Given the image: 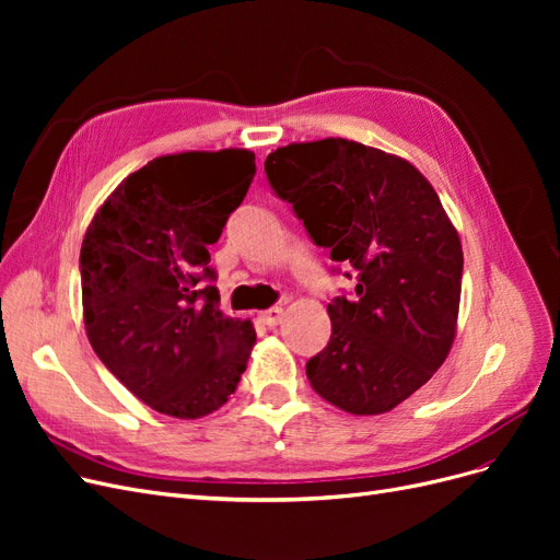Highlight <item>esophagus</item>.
I'll return each mask as SVG.
<instances>
[{
  "mask_svg": "<svg viewBox=\"0 0 560 560\" xmlns=\"http://www.w3.org/2000/svg\"><path fill=\"white\" fill-rule=\"evenodd\" d=\"M282 315H284V311L282 308H268V311H264V313H259V319L264 322L266 327H278L280 322H282Z\"/></svg>",
  "mask_w": 560,
  "mask_h": 560,
  "instance_id": "obj_1",
  "label": "esophagus"
}]
</instances>
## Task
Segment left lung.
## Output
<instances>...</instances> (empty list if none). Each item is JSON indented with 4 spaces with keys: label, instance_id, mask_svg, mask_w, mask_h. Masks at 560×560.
Segmentation results:
<instances>
[{
    "label": "left lung",
    "instance_id": "1",
    "mask_svg": "<svg viewBox=\"0 0 560 560\" xmlns=\"http://www.w3.org/2000/svg\"><path fill=\"white\" fill-rule=\"evenodd\" d=\"M266 177L315 245L352 266L354 296L327 306L331 338L306 364L352 416L393 411L448 358L463 284L460 235L432 184L395 154L343 138L268 154Z\"/></svg>",
    "mask_w": 560,
    "mask_h": 560
}]
</instances>
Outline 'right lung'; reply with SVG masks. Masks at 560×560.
Listing matches in <instances>:
<instances>
[{
    "mask_svg": "<svg viewBox=\"0 0 560 560\" xmlns=\"http://www.w3.org/2000/svg\"><path fill=\"white\" fill-rule=\"evenodd\" d=\"M257 173L249 149L149 161L100 206L81 243L95 354L151 409L194 420L238 387L257 334L219 311L208 247Z\"/></svg>",
    "mask_w": 560,
    "mask_h": 560,
    "instance_id": "add662e5",
    "label": "right lung"
}]
</instances>
